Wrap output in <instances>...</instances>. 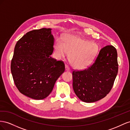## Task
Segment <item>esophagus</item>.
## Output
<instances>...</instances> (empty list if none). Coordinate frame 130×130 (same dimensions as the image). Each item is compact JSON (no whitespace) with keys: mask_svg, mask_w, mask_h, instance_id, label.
Masks as SVG:
<instances>
[{"mask_svg":"<svg viewBox=\"0 0 130 130\" xmlns=\"http://www.w3.org/2000/svg\"><path fill=\"white\" fill-rule=\"evenodd\" d=\"M65 70H66V71H68L70 70V69L69 67L68 66V65H65Z\"/></svg>","mask_w":130,"mask_h":130,"instance_id":"obj_1","label":"esophagus"}]
</instances>
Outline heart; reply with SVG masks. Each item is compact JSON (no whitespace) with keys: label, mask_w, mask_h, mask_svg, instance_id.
Here are the masks:
<instances>
[{"label":"heart","mask_w":130,"mask_h":130,"mask_svg":"<svg viewBox=\"0 0 130 130\" xmlns=\"http://www.w3.org/2000/svg\"><path fill=\"white\" fill-rule=\"evenodd\" d=\"M54 48L58 57H64L69 54L70 63L73 68L77 69H84L89 65L99 51L97 43L73 35L66 36L64 42L57 40Z\"/></svg>","instance_id":"b5f03b06"}]
</instances>
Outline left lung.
<instances>
[{
	"label": "left lung",
	"mask_w": 130,
	"mask_h": 130,
	"mask_svg": "<svg viewBox=\"0 0 130 130\" xmlns=\"http://www.w3.org/2000/svg\"><path fill=\"white\" fill-rule=\"evenodd\" d=\"M117 51L112 45L100 50L94 62L82 71H73V89L82 101L94 102L108 94L118 71Z\"/></svg>",
	"instance_id": "1"
}]
</instances>
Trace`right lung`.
<instances>
[{
	"mask_svg": "<svg viewBox=\"0 0 130 130\" xmlns=\"http://www.w3.org/2000/svg\"><path fill=\"white\" fill-rule=\"evenodd\" d=\"M51 30L42 28L26 33L16 43L11 63L18 90L35 100L47 98L65 71L63 61L51 57L54 42Z\"/></svg>",
	"mask_w": 130,
	"mask_h": 130,
	"instance_id": "right-lung-1",
	"label": "right lung"
}]
</instances>
